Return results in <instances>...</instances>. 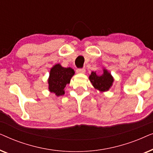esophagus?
Returning <instances> with one entry per match:
<instances>
[{
	"mask_svg": "<svg viewBox=\"0 0 153 153\" xmlns=\"http://www.w3.org/2000/svg\"><path fill=\"white\" fill-rule=\"evenodd\" d=\"M76 72L79 73V74H84L85 72V70L84 68H81V69H77L76 70Z\"/></svg>",
	"mask_w": 153,
	"mask_h": 153,
	"instance_id": "esophagus-1",
	"label": "esophagus"
}]
</instances>
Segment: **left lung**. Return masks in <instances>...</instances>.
I'll use <instances>...</instances> for the list:
<instances>
[{
	"instance_id": "left-lung-1",
	"label": "left lung",
	"mask_w": 153,
	"mask_h": 153,
	"mask_svg": "<svg viewBox=\"0 0 153 153\" xmlns=\"http://www.w3.org/2000/svg\"><path fill=\"white\" fill-rule=\"evenodd\" d=\"M89 80L95 89L101 93H104L111 88L114 79L106 69L103 68V74L102 75H97L96 72H92L89 75Z\"/></svg>"
}]
</instances>
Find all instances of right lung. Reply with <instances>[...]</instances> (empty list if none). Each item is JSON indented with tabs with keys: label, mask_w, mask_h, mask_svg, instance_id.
<instances>
[{
	"label": "right lung",
	"mask_w": 153,
	"mask_h": 153,
	"mask_svg": "<svg viewBox=\"0 0 153 153\" xmlns=\"http://www.w3.org/2000/svg\"><path fill=\"white\" fill-rule=\"evenodd\" d=\"M74 70L71 68H63L58 63L52 67L48 79L49 91L57 97L65 94V88L70 83L72 77L74 75Z\"/></svg>",
	"instance_id": "right-lung-1"
}]
</instances>
